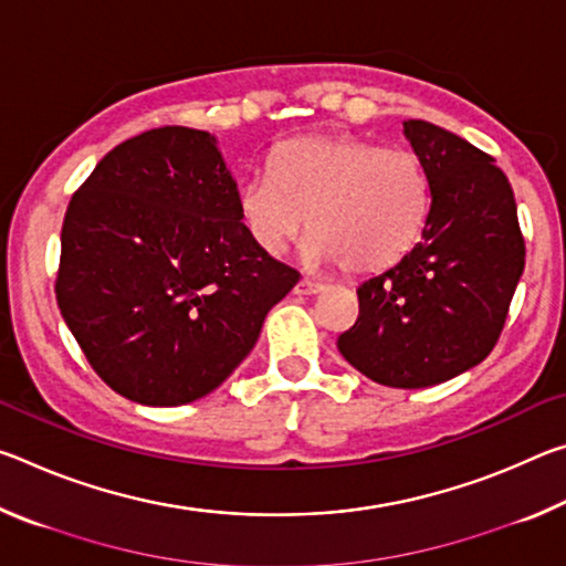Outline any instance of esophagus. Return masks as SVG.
I'll return each mask as SVG.
<instances>
[{
	"instance_id": "obj_1",
	"label": "esophagus",
	"mask_w": 566,
	"mask_h": 566,
	"mask_svg": "<svg viewBox=\"0 0 566 566\" xmlns=\"http://www.w3.org/2000/svg\"><path fill=\"white\" fill-rule=\"evenodd\" d=\"M324 290V284L322 282H314V280H300L296 282V286H294V292L296 294H317V292H322Z\"/></svg>"
}]
</instances>
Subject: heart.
Segmentation results:
<instances>
[{
	"label": "heart",
	"instance_id": "obj_1",
	"mask_svg": "<svg viewBox=\"0 0 566 566\" xmlns=\"http://www.w3.org/2000/svg\"><path fill=\"white\" fill-rule=\"evenodd\" d=\"M237 209L266 254L284 252L310 222L314 260L371 274L417 247L432 209V185L415 151L314 134L276 149L270 175L244 179Z\"/></svg>",
	"mask_w": 566,
	"mask_h": 566
}]
</instances>
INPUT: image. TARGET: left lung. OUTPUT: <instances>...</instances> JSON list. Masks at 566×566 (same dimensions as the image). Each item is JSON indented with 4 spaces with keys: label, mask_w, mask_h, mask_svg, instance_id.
<instances>
[{
    "label": "left lung",
    "mask_w": 566,
    "mask_h": 566,
    "mask_svg": "<svg viewBox=\"0 0 566 566\" xmlns=\"http://www.w3.org/2000/svg\"><path fill=\"white\" fill-rule=\"evenodd\" d=\"M405 134L432 185L427 227L405 260L359 284V317L337 347L364 377L421 389L490 357L526 249L510 179L486 151L421 119Z\"/></svg>",
    "instance_id": "1"
}]
</instances>
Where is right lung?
<instances>
[{
  "instance_id": "right-lung-1",
  "label": "right lung",
  "mask_w": 566,
  "mask_h": 566,
  "mask_svg": "<svg viewBox=\"0 0 566 566\" xmlns=\"http://www.w3.org/2000/svg\"><path fill=\"white\" fill-rule=\"evenodd\" d=\"M296 282L244 229L214 137L169 124L122 142L74 191L54 292L104 385L177 407L232 375Z\"/></svg>"
}]
</instances>
